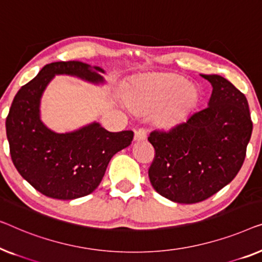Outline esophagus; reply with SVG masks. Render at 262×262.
Returning <instances> with one entry per match:
<instances>
[{"instance_id":"1","label":"esophagus","mask_w":262,"mask_h":262,"mask_svg":"<svg viewBox=\"0 0 262 262\" xmlns=\"http://www.w3.org/2000/svg\"><path fill=\"white\" fill-rule=\"evenodd\" d=\"M147 136V129L146 128H139V129L135 130V134H134V139L136 141H142V140H145Z\"/></svg>"}]
</instances>
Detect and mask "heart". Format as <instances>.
Returning a JSON list of instances; mask_svg holds the SVG:
<instances>
[{
    "instance_id": "heart-1",
    "label": "heart",
    "mask_w": 262,
    "mask_h": 262,
    "mask_svg": "<svg viewBox=\"0 0 262 262\" xmlns=\"http://www.w3.org/2000/svg\"><path fill=\"white\" fill-rule=\"evenodd\" d=\"M186 79L176 75H157L141 80L132 96V104L142 113L153 112L160 127L173 128L186 119L196 105L198 94Z\"/></svg>"
}]
</instances>
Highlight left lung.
<instances>
[{"label": "left lung", "mask_w": 262, "mask_h": 262, "mask_svg": "<svg viewBox=\"0 0 262 262\" xmlns=\"http://www.w3.org/2000/svg\"><path fill=\"white\" fill-rule=\"evenodd\" d=\"M212 85L206 108L168 130H153L154 159L148 177L154 190L172 202H203L240 171L253 130L248 102L229 80L202 75Z\"/></svg>", "instance_id": "8db88e82"}]
</instances>
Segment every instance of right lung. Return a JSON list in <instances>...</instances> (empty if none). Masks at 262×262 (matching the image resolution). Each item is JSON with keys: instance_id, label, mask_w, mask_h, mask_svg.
I'll use <instances>...</instances> for the list:
<instances>
[{"instance_id": "1", "label": "right lung", "mask_w": 262, "mask_h": 262, "mask_svg": "<svg viewBox=\"0 0 262 262\" xmlns=\"http://www.w3.org/2000/svg\"><path fill=\"white\" fill-rule=\"evenodd\" d=\"M96 71L102 69L91 71L90 65L75 60L47 64L17 91L9 109L6 129L14 166L47 197L75 200L90 194L101 183L114 154L129 146L134 136L132 130L108 132L98 123L57 134L40 121V97L54 75L103 82Z\"/></svg>"}]
</instances>
